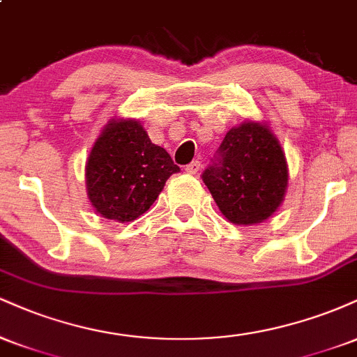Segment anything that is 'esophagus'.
Listing matches in <instances>:
<instances>
[{
  "mask_svg": "<svg viewBox=\"0 0 357 357\" xmlns=\"http://www.w3.org/2000/svg\"><path fill=\"white\" fill-rule=\"evenodd\" d=\"M199 169H202V162H199V161H192L186 166V173L188 174H198Z\"/></svg>",
  "mask_w": 357,
  "mask_h": 357,
  "instance_id": "34e87169",
  "label": "esophagus"
}]
</instances>
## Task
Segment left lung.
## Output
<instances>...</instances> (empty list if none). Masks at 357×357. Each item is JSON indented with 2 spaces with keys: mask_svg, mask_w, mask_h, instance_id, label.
I'll use <instances>...</instances> for the list:
<instances>
[{
  "mask_svg": "<svg viewBox=\"0 0 357 357\" xmlns=\"http://www.w3.org/2000/svg\"><path fill=\"white\" fill-rule=\"evenodd\" d=\"M220 165L203 181L230 223L252 227L267 221L284 203L289 165L267 122L245 121L231 127L220 146Z\"/></svg>",
  "mask_w": 357,
  "mask_h": 357,
  "instance_id": "1",
  "label": "left lung"
}]
</instances>
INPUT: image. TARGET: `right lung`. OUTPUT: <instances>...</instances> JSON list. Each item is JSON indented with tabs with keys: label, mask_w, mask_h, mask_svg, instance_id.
Instances as JSON below:
<instances>
[{
	"label": "right lung",
	"mask_w": 357,
	"mask_h": 357,
	"mask_svg": "<svg viewBox=\"0 0 357 357\" xmlns=\"http://www.w3.org/2000/svg\"><path fill=\"white\" fill-rule=\"evenodd\" d=\"M178 171L165 147L151 142L141 122L112 117L87 158V198L102 218L134 221L149 210L167 178Z\"/></svg>",
	"instance_id": "obj_1"
}]
</instances>
